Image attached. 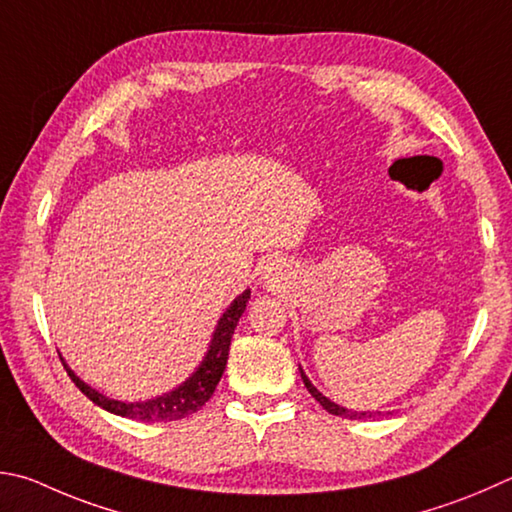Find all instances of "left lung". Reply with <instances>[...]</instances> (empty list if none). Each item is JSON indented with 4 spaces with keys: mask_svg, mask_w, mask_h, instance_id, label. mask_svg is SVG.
<instances>
[{
    "mask_svg": "<svg viewBox=\"0 0 512 512\" xmlns=\"http://www.w3.org/2000/svg\"><path fill=\"white\" fill-rule=\"evenodd\" d=\"M300 376H302L304 387L309 389V394H311V396L315 398V401H318L329 414H336V416H342V418H374V416H380V412H353V410H347V407H342V405H338V403L329 401V398L324 396V394L320 392V389L311 383L309 378H306L302 367H300Z\"/></svg>",
    "mask_w": 512,
    "mask_h": 512,
    "instance_id": "8db88e82",
    "label": "left lung"
}]
</instances>
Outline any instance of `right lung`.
<instances>
[{
	"mask_svg": "<svg viewBox=\"0 0 512 512\" xmlns=\"http://www.w3.org/2000/svg\"><path fill=\"white\" fill-rule=\"evenodd\" d=\"M250 300V291H244L237 295L228 309L221 315L215 333L210 338V347L203 356L201 365L192 371L190 378H185L179 387H174L172 392H165L156 398H147V401H116V398H109L100 394L98 389L87 385L85 380H80L73 369L64 362L60 356L64 369H67L69 378L76 383V387L85 394L89 401H94L102 410H107L116 416L132 418V421H145V423H167V421H181V418L194 414L201 410L203 405L210 401V396L215 394L221 376H224L226 362H228V351H230V340L232 333H235L237 322L241 313L246 311V304Z\"/></svg>",
	"mask_w": 512,
	"mask_h": 512,
	"instance_id": "obj_1",
	"label": "right lung"
}]
</instances>
